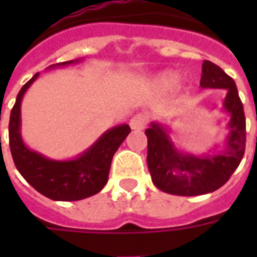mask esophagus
Here are the masks:
<instances>
[{
	"instance_id": "obj_1",
	"label": "esophagus",
	"mask_w": 257,
	"mask_h": 257,
	"mask_svg": "<svg viewBox=\"0 0 257 257\" xmlns=\"http://www.w3.org/2000/svg\"><path fill=\"white\" fill-rule=\"evenodd\" d=\"M147 124H148V118L144 114H136V116H133L131 118V122H129V125H131V128L133 131H143L147 126Z\"/></svg>"
}]
</instances>
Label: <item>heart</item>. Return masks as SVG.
<instances>
[{
  "instance_id": "obj_1",
  "label": "heart",
  "mask_w": 257,
  "mask_h": 257,
  "mask_svg": "<svg viewBox=\"0 0 257 257\" xmlns=\"http://www.w3.org/2000/svg\"><path fill=\"white\" fill-rule=\"evenodd\" d=\"M180 74H177L176 72H172V70H165V72H161L153 78V82L156 88H159L160 90H172L175 89L176 86L180 84Z\"/></svg>"
}]
</instances>
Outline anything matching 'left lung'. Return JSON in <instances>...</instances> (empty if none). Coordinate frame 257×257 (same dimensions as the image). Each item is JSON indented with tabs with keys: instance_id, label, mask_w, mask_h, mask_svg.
Instances as JSON below:
<instances>
[{
	"instance_id": "8db88e82",
	"label": "left lung",
	"mask_w": 257,
	"mask_h": 257,
	"mask_svg": "<svg viewBox=\"0 0 257 257\" xmlns=\"http://www.w3.org/2000/svg\"><path fill=\"white\" fill-rule=\"evenodd\" d=\"M200 86L224 89L221 110L229 116L223 143L207 152H185L172 139L168 124L153 121L148 137V169L160 191L176 196H199L219 189L239 167L245 149V116L235 81L220 66L204 61Z\"/></svg>"
}]
</instances>
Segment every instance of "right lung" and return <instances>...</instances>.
Returning <instances> with one entry per match:
<instances>
[{
  "instance_id": "add662e5",
  "label": "right lung",
  "mask_w": 257,
  "mask_h": 257,
  "mask_svg": "<svg viewBox=\"0 0 257 257\" xmlns=\"http://www.w3.org/2000/svg\"><path fill=\"white\" fill-rule=\"evenodd\" d=\"M82 60L54 64L48 69L73 65ZM38 76L40 73L34 74L22 86L10 113L9 145L14 164L36 191L54 201H77L96 195L108 183L113 155L131 133V128L128 124H120L105 131L88 149L68 160H53L30 149L21 135V102Z\"/></svg>"
}]
</instances>
